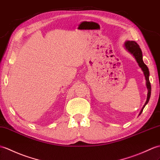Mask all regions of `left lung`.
<instances>
[{"instance_id": "1", "label": "left lung", "mask_w": 160, "mask_h": 160, "mask_svg": "<svg viewBox=\"0 0 160 160\" xmlns=\"http://www.w3.org/2000/svg\"><path fill=\"white\" fill-rule=\"evenodd\" d=\"M124 46L126 50H127L129 53L132 54L133 57L135 58L137 62L139 65L140 68L142 69V72L144 73V77H145L146 79V85L147 88L148 89V93H147V101L144 103V106L142 107V110H141L139 115L142 113L144 108L147 104V103L149 101V99L151 97V83L149 81V71H148V69L147 66L144 64L143 60H142V50H141L139 45L136 42H133V41H126L124 43Z\"/></svg>"}]
</instances>
